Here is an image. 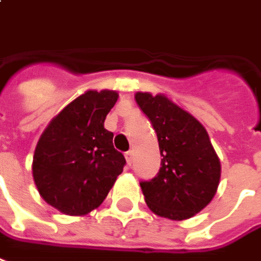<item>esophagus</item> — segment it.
<instances>
[{
  "instance_id": "esophagus-1",
  "label": "esophagus",
  "mask_w": 261,
  "mask_h": 261,
  "mask_svg": "<svg viewBox=\"0 0 261 261\" xmlns=\"http://www.w3.org/2000/svg\"><path fill=\"white\" fill-rule=\"evenodd\" d=\"M125 157H126L127 164L130 166V164H132V162H134V151H132V150L126 151V153H125Z\"/></svg>"
}]
</instances>
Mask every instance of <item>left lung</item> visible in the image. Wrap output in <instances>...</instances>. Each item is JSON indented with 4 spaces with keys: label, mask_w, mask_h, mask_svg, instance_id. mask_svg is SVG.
I'll return each mask as SVG.
<instances>
[{
    "label": "left lung",
    "mask_w": 261,
    "mask_h": 261,
    "mask_svg": "<svg viewBox=\"0 0 261 261\" xmlns=\"http://www.w3.org/2000/svg\"><path fill=\"white\" fill-rule=\"evenodd\" d=\"M136 102L156 130L162 167L140 181L151 212L173 221L188 219L210 204L221 178V162L202 123L171 99L136 92Z\"/></svg>",
    "instance_id": "left-lung-1"
}]
</instances>
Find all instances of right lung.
<instances>
[{"instance_id": "right-lung-1", "label": "right lung", "mask_w": 261, "mask_h": 261, "mask_svg": "<svg viewBox=\"0 0 261 261\" xmlns=\"http://www.w3.org/2000/svg\"><path fill=\"white\" fill-rule=\"evenodd\" d=\"M118 97L111 90H88L51 119L36 145L33 181L40 197L66 215L98 208L126 164L104 127Z\"/></svg>"}]
</instances>
